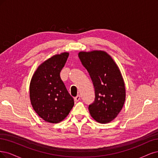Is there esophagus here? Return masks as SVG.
Instances as JSON below:
<instances>
[{"label":"esophagus","instance_id":"1","mask_svg":"<svg viewBox=\"0 0 158 158\" xmlns=\"http://www.w3.org/2000/svg\"><path fill=\"white\" fill-rule=\"evenodd\" d=\"M80 98H81L80 95H77V96H76V97L74 98V100H75V102H78V101L80 100Z\"/></svg>","mask_w":158,"mask_h":158}]
</instances>
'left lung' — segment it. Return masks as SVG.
Returning <instances> with one entry per match:
<instances>
[{
    "label": "left lung",
    "mask_w": 158,
    "mask_h": 158,
    "mask_svg": "<svg viewBox=\"0 0 158 158\" xmlns=\"http://www.w3.org/2000/svg\"><path fill=\"white\" fill-rule=\"evenodd\" d=\"M78 56L94 87L95 100L89 106L90 114L100 123H110L120 113L126 97L124 80L118 65L104 50L81 51Z\"/></svg>",
    "instance_id": "obj_1"
}]
</instances>
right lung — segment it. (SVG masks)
<instances>
[{
    "mask_svg": "<svg viewBox=\"0 0 158 158\" xmlns=\"http://www.w3.org/2000/svg\"><path fill=\"white\" fill-rule=\"evenodd\" d=\"M69 52L54 54L40 64L29 85V98L33 110L45 121L58 123L63 121L74 106L60 76Z\"/></svg>",
    "mask_w": 158,
    "mask_h": 158,
    "instance_id": "1",
    "label": "right lung"
}]
</instances>
